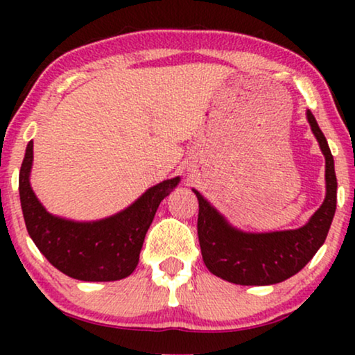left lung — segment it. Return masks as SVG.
Segmentation results:
<instances>
[{
    "label": "left lung",
    "instance_id": "left-lung-1",
    "mask_svg": "<svg viewBox=\"0 0 355 355\" xmlns=\"http://www.w3.org/2000/svg\"><path fill=\"white\" fill-rule=\"evenodd\" d=\"M310 129L324 157L327 193L322 207L297 230L245 232L232 226L200 192L197 232L203 263L218 278L241 286H270L299 273L327 239L336 211L338 181L334 159L327 139L312 111L307 110Z\"/></svg>",
    "mask_w": 355,
    "mask_h": 355
}]
</instances>
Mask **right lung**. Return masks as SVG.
<instances>
[{
  "instance_id": "add662e5",
  "label": "right lung",
  "mask_w": 355,
  "mask_h": 355,
  "mask_svg": "<svg viewBox=\"0 0 355 355\" xmlns=\"http://www.w3.org/2000/svg\"><path fill=\"white\" fill-rule=\"evenodd\" d=\"M33 142L27 144L19 196L28 236L50 263L74 279L118 281L135 270L145 234L159 203L181 178L150 187L128 208L96 221H74L51 215L31 186Z\"/></svg>"
}]
</instances>
